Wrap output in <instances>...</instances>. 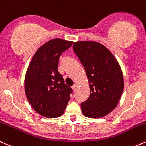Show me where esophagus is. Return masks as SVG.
Masks as SVG:
<instances>
[{"instance_id":"obj_1","label":"esophagus","mask_w":146,"mask_h":146,"mask_svg":"<svg viewBox=\"0 0 146 146\" xmlns=\"http://www.w3.org/2000/svg\"><path fill=\"white\" fill-rule=\"evenodd\" d=\"M72 88H73V90H75H75L78 89V85H77V84H74L73 86H72Z\"/></svg>"}]
</instances>
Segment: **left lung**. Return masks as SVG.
I'll use <instances>...</instances> for the list:
<instances>
[{
  "label": "left lung",
  "mask_w": 146,
  "mask_h": 146,
  "mask_svg": "<svg viewBox=\"0 0 146 146\" xmlns=\"http://www.w3.org/2000/svg\"><path fill=\"white\" fill-rule=\"evenodd\" d=\"M73 49L86 71L90 90L89 98L81 104L84 115L104 117L115 109L123 93L121 67L111 52L99 42H77Z\"/></svg>",
  "instance_id": "obj_1"
}]
</instances>
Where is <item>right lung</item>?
<instances>
[{
  "mask_svg": "<svg viewBox=\"0 0 146 146\" xmlns=\"http://www.w3.org/2000/svg\"><path fill=\"white\" fill-rule=\"evenodd\" d=\"M73 44L62 39L47 42L38 48L27 71V98L35 111L46 118L61 116L73 93L58 70L60 56Z\"/></svg>",
  "mask_w": 146,
  "mask_h": 146,
  "instance_id": "1",
  "label": "right lung"
}]
</instances>
